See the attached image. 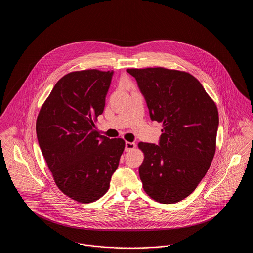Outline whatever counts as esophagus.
Here are the masks:
<instances>
[{
    "instance_id": "1",
    "label": "esophagus",
    "mask_w": 253,
    "mask_h": 253,
    "mask_svg": "<svg viewBox=\"0 0 253 253\" xmlns=\"http://www.w3.org/2000/svg\"><path fill=\"white\" fill-rule=\"evenodd\" d=\"M135 148V144L133 142H129V141H126L125 143V151L126 152H129V151H132Z\"/></svg>"
}]
</instances>
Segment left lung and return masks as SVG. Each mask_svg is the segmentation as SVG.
Wrapping results in <instances>:
<instances>
[{
	"instance_id": "obj_1",
	"label": "left lung",
	"mask_w": 253,
	"mask_h": 253,
	"mask_svg": "<svg viewBox=\"0 0 253 253\" xmlns=\"http://www.w3.org/2000/svg\"><path fill=\"white\" fill-rule=\"evenodd\" d=\"M152 121L162 123L159 145L139 142L143 189L162 204L179 202L196 189L216 150V104L193 75L164 67L129 68Z\"/></svg>"
}]
</instances>
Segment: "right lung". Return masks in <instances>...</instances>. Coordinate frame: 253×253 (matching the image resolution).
I'll list each match as a JSON object with an SVG mask.
<instances>
[{"mask_svg": "<svg viewBox=\"0 0 253 253\" xmlns=\"http://www.w3.org/2000/svg\"><path fill=\"white\" fill-rule=\"evenodd\" d=\"M113 72L87 69L63 76L39 112L37 137L57 187L88 204L108 191L125 148L122 138L101 135L102 114Z\"/></svg>", "mask_w": 253, "mask_h": 253, "instance_id": "right-lung-1", "label": "right lung"}]
</instances>
